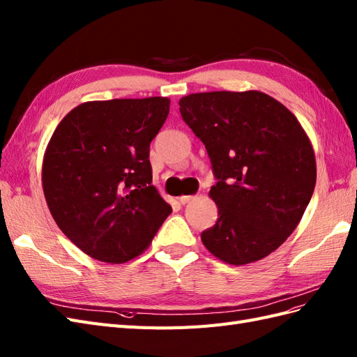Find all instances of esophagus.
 Instances as JSON below:
<instances>
[{
	"label": "esophagus",
	"mask_w": 357,
	"mask_h": 357,
	"mask_svg": "<svg viewBox=\"0 0 357 357\" xmlns=\"http://www.w3.org/2000/svg\"><path fill=\"white\" fill-rule=\"evenodd\" d=\"M194 198V197H190V195H181V197H178V201L181 202V204H188V202Z\"/></svg>",
	"instance_id": "esophagus-1"
}]
</instances>
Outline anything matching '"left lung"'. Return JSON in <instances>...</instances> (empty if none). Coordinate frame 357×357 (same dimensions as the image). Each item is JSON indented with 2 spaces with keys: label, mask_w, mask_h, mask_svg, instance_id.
<instances>
[{
  "label": "left lung",
  "mask_w": 357,
  "mask_h": 357,
  "mask_svg": "<svg viewBox=\"0 0 357 357\" xmlns=\"http://www.w3.org/2000/svg\"><path fill=\"white\" fill-rule=\"evenodd\" d=\"M180 114L206 146L218 180L208 195L216 224L201 240L224 263L258 261L301 222L317 180L306 132L261 91H210L181 98Z\"/></svg>",
  "instance_id": "8db88e82"
}]
</instances>
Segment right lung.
Listing matches in <instances>:
<instances>
[{
  "label": "right lung",
  "mask_w": 357,
  "mask_h": 357,
  "mask_svg": "<svg viewBox=\"0 0 357 357\" xmlns=\"http://www.w3.org/2000/svg\"><path fill=\"white\" fill-rule=\"evenodd\" d=\"M169 99L81 103L47 144L43 194L56 225L82 252L121 264L146 250L171 206L151 185L150 142Z\"/></svg>",
  "instance_id": "1"
}]
</instances>
